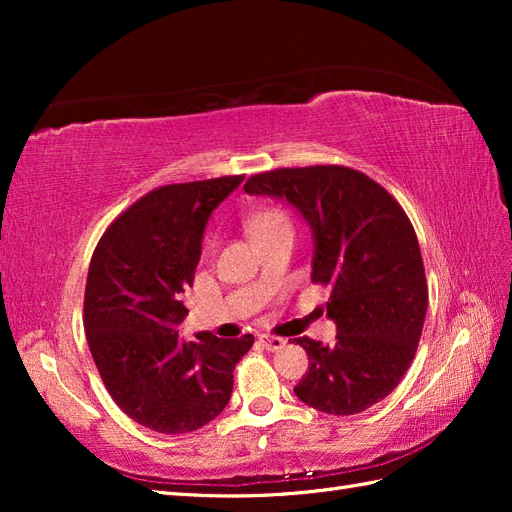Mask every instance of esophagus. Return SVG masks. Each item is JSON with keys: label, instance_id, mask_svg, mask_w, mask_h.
Instances as JSON below:
<instances>
[{"label": "esophagus", "instance_id": "34e87169", "mask_svg": "<svg viewBox=\"0 0 512 512\" xmlns=\"http://www.w3.org/2000/svg\"><path fill=\"white\" fill-rule=\"evenodd\" d=\"M259 343H262L266 350L277 352L286 345V339H281V336H273V334H259Z\"/></svg>", "mask_w": 512, "mask_h": 512}]
</instances>
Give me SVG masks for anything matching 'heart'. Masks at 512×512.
I'll list each match as a JSON object with an SVG mask.
<instances>
[{"instance_id":"heart-1","label":"heart","mask_w":512,"mask_h":512,"mask_svg":"<svg viewBox=\"0 0 512 512\" xmlns=\"http://www.w3.org/2000/svg\"><path fill=\"white\" fill-rule=\"evenodd\" d=\"M246 228L248 233L253 235V239H259L275 231H292V220L286 211L277 209V206H270V209H262L248 215Z\"/></svg>"}]
</instances>
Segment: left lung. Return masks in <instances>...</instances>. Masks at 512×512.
I'll return each instance as SVG.
<instances>
[{
	"mask_svg": "<svg viewBox=\"0 0 512 512\" xmlns=\"http://www.w3.org/2000/svg\"><path fill=\"white\" fill-rule=\"evenodd\" d=\"M244 191L297 206L314 235L312 281L332 288L325 308L339 334L334 345L295 339L310 358L297 398L332 416L376 405L416 356L429 303L407 213L378 182L341 165L255 173Z\"/></svg>",
	"mask_w": 512,
	"mask_h": 512,
	"instance_id": "obj_1",
	"label": "left lung"
}]
</instances>
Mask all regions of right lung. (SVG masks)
<instances>
[{"mask_svg":"<svg viewBox=\"0 0 512 512\" xmlns=\"http://www.w3.org/2000/svg\"><path fill=\"white\" fill-rule=\"evenodd\" d=\"M244 176L165 184L107 226L85 284V336L103 385L129 418L176 436L220 416L233 369L255 339L184 341V290L193 284L213 209Z\"/></svg>","mask_w":512,"mask_h":512,"instance_id":"1","label":"right lung"}]
</instances>
